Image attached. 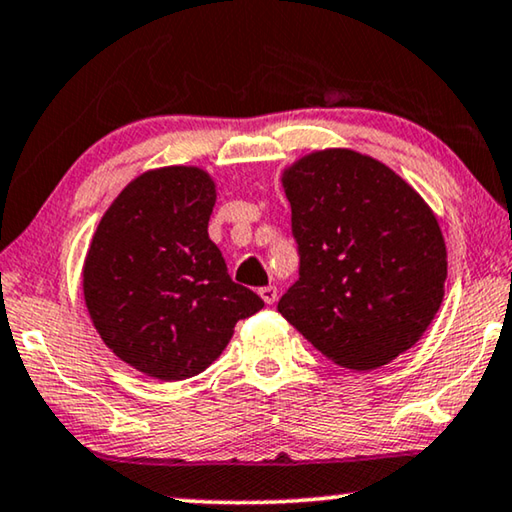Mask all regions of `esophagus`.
Masks as SVG:
<instances>
[{"instance_id": "1", "label": "esophagus", "mask_w": 512, "mask_h": 512, "mask_svg": "<svg viewBox=\"0 0 512 512\" xmlns=\"http://www.w3.org/2000/svg\"><path fill=\"white\" fill-rule=\"evenodd\" d=\"M259 296H262V301L266 305H273L278 301V287L276 285H269V287H262L259 289Z\"/></svg>"}]
</instances>
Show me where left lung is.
<instances>
[{
    "label": "left lung",
    "mask_w": 512,
    "mask_h": 512,
    "mask_svg": "<svg viewBox=\"0 0 512 512\" xmlns=\"http://www.w3.org/2000/svg\"><path fill=\"white\" fill-rule=\"evenodd\" d=\"M280 183L301 253L280 315L347 370H377L414 347L448 278L430 204L381 160L345 147L310 151Z\"/></svg>",
    "instance_id": "obj_1"
}]
</instances>
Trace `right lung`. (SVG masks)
Returning a JSON list of instances; mask_svg holds the SVG:
<instances>
[{
  "instance_id": "1",
  "label": "right lung",
  "mask_w": 512,
  "mask_h": 512,
  "mask_svg": "<svg viewBox=\"0 0 512 512\" xmlns=\"http://www.w3.org/2000/svg\"><path fill=\"white\" fill-rule=\"evenodd\" d=\"M216 181L204 167L167 165L135 177L103 213L82 264V294L114 356L160 381L200 375L239 319L264 301L236 285L209 218Z\"/></svg>"
}]
</instances>
